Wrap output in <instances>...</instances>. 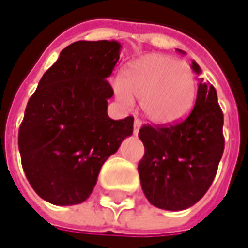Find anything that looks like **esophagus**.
<instances>
[{
    "label": "esophagus",
    "instance_id": "1",
    "mask_svg": "<svg viewBox=\"0 0 248 248\" xmlns=\"http://www.w3.org/2000/svg\"><path fill=\"white\" fill-rule=\"evenodd\" d=\"M140 127H142V121L139 120V119H135V121H134V135H138V134H139Z\"/></svg>",
    "mask_w": 248,
    "mask_h": 248
}]
</instances>
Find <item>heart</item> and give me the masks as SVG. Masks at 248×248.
<instances>
[{
  "mask_svg": "<svg viewBox=\"0 0 248 248\" xmlns=\"http://www.w3.org/2000/svg\"><path fill=\"white\" fill-rule=\"evenodd\" d=\"M116 93L121 102L140 99L149 120L168 124L183 119L195 102L197 80L190 65L170 56L151 53L129 62Z\"/></svg>",
  "mask_w": 248,
  "mask_h": 248,
  "instance_id": "heart-1",
  "label": "heart"
}]
</instances>
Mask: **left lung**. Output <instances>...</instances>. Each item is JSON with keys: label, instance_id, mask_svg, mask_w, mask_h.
Masks as SVG:
<instances>
[{"label": "left lung", "instance_id": "obj_1", "mask_svg": "<svg viewBox=\"0 0 248 248\" xmlns=\"http://www.w3.org/2000/svg\"><path fill=\"white\" fill-rule=\"evenodd\" d=\"M191 68L197 75L202 74L195 61ZM222 125L217 91L199 79L197 102L186 120L169 127L140 128L144 155L138 172L151 205L179 212L194 206L205 195L224 153Z\"/></svg>", "mask_w": 248, "mask_h": 248}]
</instances>
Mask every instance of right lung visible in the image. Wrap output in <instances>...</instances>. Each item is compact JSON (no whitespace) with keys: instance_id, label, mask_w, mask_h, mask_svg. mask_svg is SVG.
Here are the masks:
<instances>
[{"instance_id":"right-lung-1","label":"right lung","mask_w":248,"mask_h":248,"mask_svg":"<svg viewBox=\"0 0 248 248\" xmlns=\"http://www.w3.org/2000/svg\"><path fill=\"white\" fill-rule=\"evenodd\" d=\"M117 41H78L60 53L28 101L19 129L21 165L39 197L57 206L91 195L104 162L132 135L134 117L112 120L108 83Z\"/></svg>"}]
</instances>
